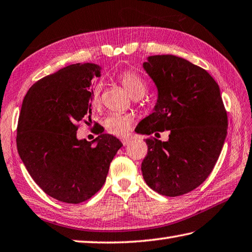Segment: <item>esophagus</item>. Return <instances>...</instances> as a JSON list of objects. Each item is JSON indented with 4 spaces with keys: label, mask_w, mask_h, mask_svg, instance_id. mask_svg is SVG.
<instances>
[{
    "label": "esophagus",
    "mask_w": 252,
    "mask_h": 252,
    "mask_svg": "<svg viewBox=\"0 0 252 252\" xmlns=\"http://www.w3.org/2000/svg\"><path fill=\"white\" fill-rule=\"evenodd\" d=\"M131 141H132V137H124V138H122V142L124 146L129 145Z\"/></svg>",
    "instance_id": "esophagus-1"
}]
</instances>
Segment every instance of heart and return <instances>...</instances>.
<instances>
[{
	"label": "heart",
	"mask_w": 252,
	"mask_h": 252,
	"mask_svg": "<svg viewBox=\"0 0 252 252\" xmlns=\"http://www.w3.org/2000/svg\"><path fill=\"white\" fill-rule=\"evenodd\" d=\"M118 80L125 88L126 91L132 97H140L146 91V84L138 74L131 70H125L118 75ZM101 102L99 97V89L96 88L92 93L91 104L93 107H97ZM132 120L129 116L121 115V114H111L104 120V128L112 135L124 136L130 129Z\"/></svg>",
	"instance_id": "heart-1"
}]
</instances>
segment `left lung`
Here are the masks:
<instances>
[{"label":"left lung","instance_id":"8db88e82","mask_svg":"<svg viewBox=\"0 0 252 252\" xmlns=\"http://www.w3.org/2000/svg\"><path fill=\"white\" fill-rule=\"evenodd\" d=\"M142 67L158 98L135 131H170L168 141L146 139L142 177L159 194L183 195L205 181L224 146L228 121L220 87L206 70L177 56H150Z\"/></svg>","mask_w":252,"mask_h":252}]
</instances>
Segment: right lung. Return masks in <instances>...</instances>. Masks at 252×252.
<instances>
[{
	"label": "right lung",
	"mask_w": 252,
	"mask_h": 252,
	"mask_svg": "<svg viewBox=\"0 0 252 252\" xmlns=\"http://www.w3.org/2000/svg\"><path fill=\"white\" fill-rule=\"evenodd\" d=\"M95 63H75L40 79L28 90L17 125L18 155L49 196L79 204L103 187L120 139L101 131L93 141L77 138L78 124L91 117ZM93 143L96 145L93 146Z\"/></svg>",
	"instance_id": "1"
}]
</instances>
